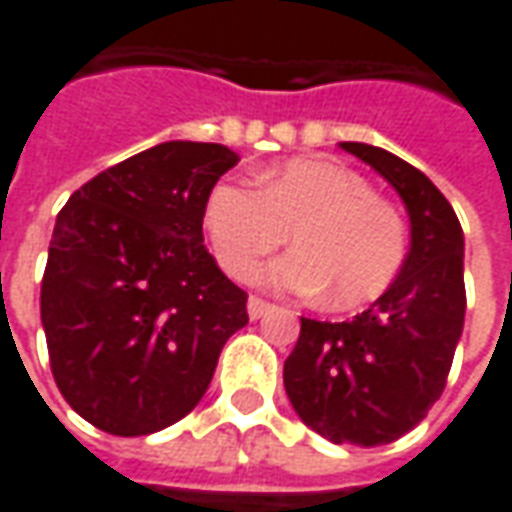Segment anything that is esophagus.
Returning a JSON list of instances; mask_svg holds the SVG:
<instances>
[{
  "mask_svg": "<svg viewBox=\"0 0 512 512\" xmlns=\"http://www.w3.org/2000/svg\"><path fill=\"white\" fill-rule=\"evenodd\" d=\"M246 311H249V319H260V316L269 314L271 311V302L260 300V297H249V302H246Z\"/></svg>",
  "mask_w": 512,
  "mask_h": 512,
  "instance_id": "obj_1",
  "label": "esophagus"
}]
</instances>
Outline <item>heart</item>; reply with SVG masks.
Instances as JSON below:
<instances>
[{"mask_svg":"<svg viewBox=\"0 0 512 512\" xmlns=\"http://www.w3.org/2000/svg\"><path fill=\"white\" fill-rule=\"evenodd\" d=\"M218 266L249 280L263 257L294 232L297 252L266 271V283L314 297L328 291L333 308H358L378 300L406 260V224L387 198L344 165L294 159L266 170L260 187L224 179L204 207Z\"/></svg>","mask_w":512,"mask_h":512,"instance_id":"obj_1","label":"heart"}]
</instances>
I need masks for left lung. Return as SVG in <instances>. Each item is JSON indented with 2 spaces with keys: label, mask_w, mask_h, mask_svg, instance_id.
<instances>
[{
  "label": "left lung",
  "mask_w": 512,
  "mask_h": 512,
  "mask_svg": "<svg viewBox=\"0 0 512 512\" xmlns=\"http://www.w3.org/2000/svg\"><path fill=\"white\" fill-rule=\"evenodd\" d=\"M342 148L401 193L412 249L395 283L364 314L350 322L302 316L283 384L316 434L373 448L415 429L446 389L465 319L462 227L448 198L415 165L364 142Z\"/></svg>",
  "instance_id": "left-lung-1"
}]
</instances>
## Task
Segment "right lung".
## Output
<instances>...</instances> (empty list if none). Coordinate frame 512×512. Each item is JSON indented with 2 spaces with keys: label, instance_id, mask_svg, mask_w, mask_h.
Returning <instances> with one entry per match:
<instances>
[{
  "label": "right lung",
  "instance_id": "1",
  "mask_svg": "<svg viewBox=\"0 0 512 512\" xmlns=\"http://www.w3.org/2000/svg\"><path fill=\"white\" fill-rule=\"evenodd\" d=\"M238 154L162 142L97 173L55 218L41 280L52 378L92 426L142 437L190 415L246 291L204 246V207Z\"/></svg>",
  "mask_w": 512,
  "mask_h": 512
}]
</instances>
